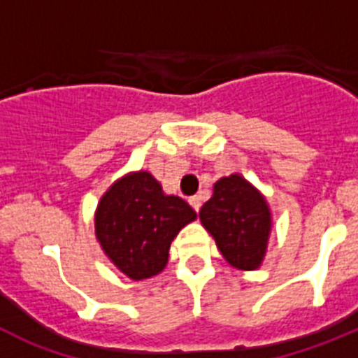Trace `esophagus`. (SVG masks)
I'll use <instances>...</instances> for the list:
<instances>
[{
	"label": "esophagus",
	"mask_w": 358,
	"mask_h": 358,
	"mask_svg": "<svg viewBox=\"0 0 358 358\" xmlns=\"http://www.w3.org/2000/svg\"><path fill=\"white\" fill-rule=\"evenodd\" d=\"M189 204H192V208H194L195 211H199V210H201V206H202L201 197H199V195H194V197H189Z\"/></svg>",
	"instance_id": "34e87169"
}]
</instances>
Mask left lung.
Masks as SVG:
<instances>
[{
	"instance_id": "obj_1",
	"label": "left lung",
	"mask_w": 358,
	"mask_h": 358,
	"mask_svg": "<svg viewBox=\"0 0 358 358\" xmlns=\"http://www.w3.org/2000/svg\"><path fill=\"white\" fill-rule=\"evenodd\" d=\"M199 217L233 267H260L271 233V213L265 199L242 176L235 173L215 182L213 197L204 202Z\"/></svg>"
}]
</instances>
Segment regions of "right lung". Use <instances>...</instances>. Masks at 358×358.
Here are the masks:
<instances>
[{
  "label": "right lung",
  "instance_id": "1",
  "mask_svg": "<svg viewBox=\"0 0 358 358\" xmlns=\"http://www.w3.org/2000/svg\"><path fill=\"white\" fill-rule=\"evenodd\" d=\"M197 213L176 195H164L148 172L131 173L110 186L96 210V238L113 264L132 280L161 273L181 227Z\"/></svg>",
  "mask_w": 358,
  "mask_h": 358
}]
</instances>
